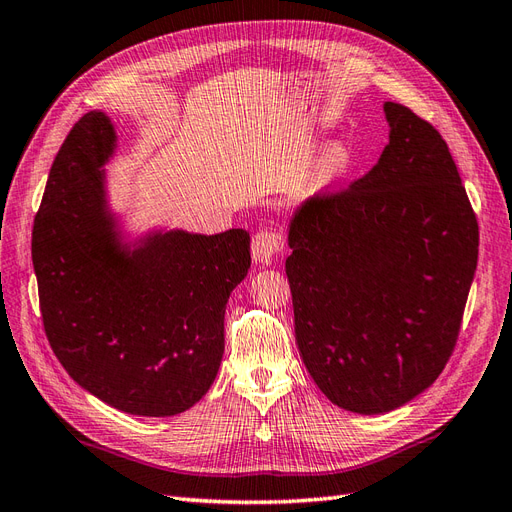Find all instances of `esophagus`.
<instances>
[{"label":"esophagus","instance_id":"1","mask_svg":"<svg viewBox=\"0 0 512 512\" xmlns=\"http://www.w3.org/2000/svg\"><path fill=\"white\" fill-rule=\"evenodd\" d=\"M281 246H283V242H281V238H279L277 233L261 231V233H257L255 238H253V246H251L253 259L257 261L259 266H270L274 255L281 251Z\"/></svg>","mask_w":512,"mask_h":512}]
</instances>
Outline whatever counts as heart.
<instances>
[{
	"label": "heart",
	"instance_id": "heart-1",
	"mask_svg": "<svg viewBox=\"0 0 512 512\" xmlns=\"http://www.w3.org/2000/svg\"><path fill=\"white\" fill-rule=\"evenodd\" d=\"M352 168H355V155H352L346 144L335 142L322 151L316 175L322 183H337L350 177Z\"/></svg>",
	"mask_w": 512,
	"mask_h": 512
}]
</instances>
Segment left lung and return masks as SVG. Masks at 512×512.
Listing matches in <instances>:
<instances>
[{
	"instance_id": "1",
	"label": "left lung",
	"mask_w": 512,
	"mask_h": 512,
	"mask_svg": "<svg viewBox=\"0 0 512 512\" xmlns=\"http://www.w3.org/2000/svg\"><path fill=\"white\" fill-rule=\"evenodd\" d=\"M389 144L342 194L287 227L300 357L333 404L396 411L448 363L478 264V222L448 144L385 101Z\"/></svg>"
}]
</instances>
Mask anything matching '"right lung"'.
Here are the masks:
<instances>
[{
	"label": "right lung",
	"mask_w": 512,
	"mask_h": 512,
	"mask_svg": "<svg viewBox=\"0 0 512 512\" xmlns=\"http://www.w3.org/2000/svg\"><path fill=\"white\" fill-rule=\"evenodd\" d=\"M110 116L84 114L49 170L32 261L45 333L62 368L129 415L188 411L225 352V309L251 270V233L131 231L108 192Z\"/></svg>",
	"instance_id": "obj_1"
}]
</instances>
